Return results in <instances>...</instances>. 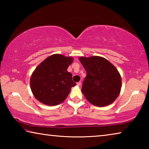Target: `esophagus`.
Returning <instances> with one entry per match:
<instances>
[{
  "label": "esophagus",
  "instance_id": "esophagus-1",
  "mask_svg": "<svg viewBox=\"0 0 149 149\" xmlns=\"http://www.w3.org/2000/svg\"><path fill=\"white\" fill-rule=\"evenodd\" d=\"M81 83L80 81H79V82H77V86H78V87H79L80 85H81Z\"/></svg>",
  "mask_w": 149,
  "mask_h": 149
}]
</instances>
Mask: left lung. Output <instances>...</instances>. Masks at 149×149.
<instances>
[{
  "instance_id": "obj_1",
  "label": "left lung",
  "mask_w": 149,
  "mask_h": 149,
  "mask_svg": "<svg viewBox=\"0 0 149 149\" xmlns=\"http://www.w3.org/2000/svg\"><path fill=\"white\" fill-rule=\"evenodd\" d=\"M87 72L81 91L89 102L96 107H106L119 96L122 87L120 73L104 58L93 56L79 58Z\"/></svg>"
}]
</instances>
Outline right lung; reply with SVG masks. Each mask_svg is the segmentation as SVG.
Segmentation results:
<instances>
[{"label": "right lung", "mask_w": 149, "mask_h": 149, "mask_svg": "<svg viewBox=\"0 0 149 149\" xmlns=\"http://www.w3.org/2000/svg\"><path fill=\"white\" fill-rule=\"evenodd\" d=\"M72 57L55 54L47 58L31 76L30 86L34 97L48 106L60 104L66 99L72 87V74L67 71Z\"/></svg>", "instance_id": "obj_1"}]
</instances>
